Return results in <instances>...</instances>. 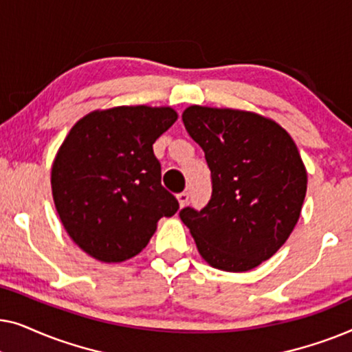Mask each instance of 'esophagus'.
<instances>
[{
	"label": "esophagus",
	"instance_id": "1",
	"mask_svg": "<svg viewBox=\"0 0 352 352\" xmlns=\"http://www.w3.org/2000/svg\"><path fill=\"white\" fill-rule=\"evenodd\" d=\"M177 201H179L181 206L187 205V201H189V194H187L186 190L181 192V194H177Z\"/></svg>",
	"mask_w": 352,
	"mask_h": 352
}]
</instances>
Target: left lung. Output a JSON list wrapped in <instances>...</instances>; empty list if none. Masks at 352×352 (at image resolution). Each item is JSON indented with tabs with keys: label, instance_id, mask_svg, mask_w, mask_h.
<instances>
[{
	"label": "left lung",
	"instance_id": "8db88e82",
	"mask_svg": "<svg viewBox=\"0 0 352 352\" xmlns=\"http://www.w3.org/2000/svg\"><path fill=\"white\" fill-rule=\"evenodd\" d=\"M182 122L204 148L213 184L205 208L179 211L182 223L210 266L254 269L300 219L307 175L296 144L280 124L245 110L190 105Z\"/></svg>",
	"mask_w": 352,
	"mask_h": 352
}]
</instances>
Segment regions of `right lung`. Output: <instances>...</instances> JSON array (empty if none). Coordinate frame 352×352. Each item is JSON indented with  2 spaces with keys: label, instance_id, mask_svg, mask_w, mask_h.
Returning <instances> with one entry per match:
<instances>
[{
  "label": "right lung",
  "instance_id": "right-lung-1",
  "mask_svg": "<svg viewBox=\"0 0 352 352\" xmlns=\"http://www.w3.org/2000/svg\"><path fill=\"white\" fill-rule=\"evenodd\" d=\"M176 120L171 107L122 105L94 110L67 134L52 163V199L67 234L89 256H136L158 219L179 210L152 147Z\"/></svg>",
  "mask_w": 352,
  "mask_h": 352
}]
</instances>
